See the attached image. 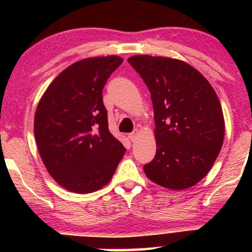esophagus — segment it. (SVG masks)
<instances>
[{"instance_id": "34e87169", "label": "esophagus", "mask_w": 252, "mask_h": 252, "mask_svg": "<svg viewBox=\"0 0 252 252\" xmlns=\"http://www.w3.org/2000/svg\"><path fill=\"white\" fill-rule=\"evenodd\" d=\"M137 136H139V129H135V130H134V132L128 134L129 140L132 141V142H134V141H135V140L137 139Z\"/></svg>"}]
</instances>
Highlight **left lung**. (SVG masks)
I'll return each instance as SVG.
<instances>
[{"label": "left lung", "instance_id": "1", "mask_svg": "<svg viewBox=\"0 0 252 252\" xmlns=\"http://www.w3.org/2000/svg\"><path fill=\"white\" fill-rule=\"evenodd\" d=\"M151 94L156 156L144 173L161 187L180 190L202 180L222 147L225 122L215 89L185 62L136 55L128 58Z\"/></svg>", "mask_w": 252, "mask_h": 252}]
</instances>
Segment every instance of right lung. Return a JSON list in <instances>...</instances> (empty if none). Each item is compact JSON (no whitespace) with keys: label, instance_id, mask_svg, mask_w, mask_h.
I'll return each instance as SVG.
<instances>
[{"label":"right lung","instance_id":"right-lung-1","mask_svg":"<svg viewBox=\"0 0 252 252\" xmlns=\"http://www.w3.org/2000/svg\"><path fill=\"white\" fill-rule=\"evenodd\" d=\"M119 56L93 57L70 65L41 97L34 135L44 166L58 185L77 194L111 180L126 149L110 133L102 91Z\"/></svg>","mask_w":252,"mask_h":252}]
</instances>
